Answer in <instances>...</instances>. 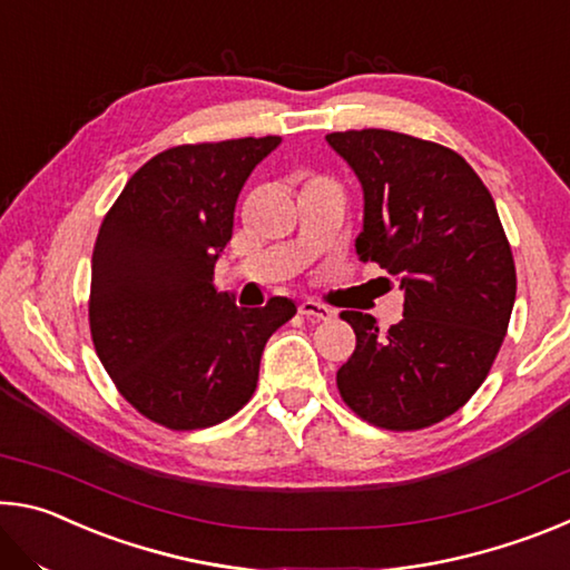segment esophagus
<instances>
[{"instance_id": "obj_1", "label": "esophagus", "mask_w": 570, "mask_h": 570, "mask_svg": "<svg viewBox=\"0 0 570 570\" xmlns=\"http://www.w3.org/2000/svg\"><path fill=\"white\" fill-rule=\"evenodd\" d=\"M298 312H302L306 320H314V322H330L332 316H334V312L326 304H320V302H312V298H308V302H302L298 304Z\"/></svg>"}]
</instances>
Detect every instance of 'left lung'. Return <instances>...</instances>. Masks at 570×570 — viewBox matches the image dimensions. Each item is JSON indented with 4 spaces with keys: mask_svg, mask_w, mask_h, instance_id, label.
I'll return each mask as SVG.
<instances>
[{
    "mask_svg": "<svg viewBox=\"0 0 570 570\" xmlns=\"http://www.w3.org/2000/svg\"><path fill=\"white\" fill-rule=\"evenodd\" d=\"M364 188L362 262L400 276L404 316L380 332L342 312L356 346L336 372L346 407L412 432L455 414L485 382L515 302V262L495 200L460 153L394 130L326 135Z\"/></svg>",
    "mask_w": 570,
    "mask_h": 570,
    "instance_id": "obj_1",
    "label": "left lung"
}]
</instances>
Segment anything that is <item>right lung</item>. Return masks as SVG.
<instances>
[{
  "label": "right lung",
  "instance_id": "obj_1",
  "mask_svg": "<svg viewBox=\"0 0 570 570\" xmlns=\"http://www.w3.org/2000/svg\"><path fill=\"white\" fill-rule=\"evenodd\" d=\"M282 138L186 142L132 173L92 248L90 334L105 372L142 417L204 430L244 407L264 346L296 314L236 306L214 288L240 188Z\"/></svg>",
  "mask_w": 570,
  "mask_h": 570
}]
</instances>
